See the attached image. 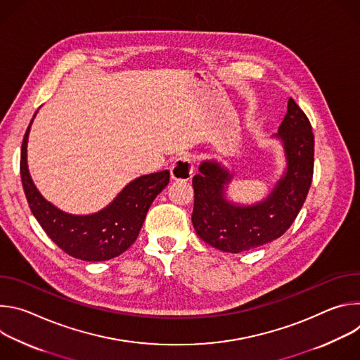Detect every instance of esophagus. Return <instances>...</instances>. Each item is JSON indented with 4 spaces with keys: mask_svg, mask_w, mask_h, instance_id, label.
Returning a JSON list of instances; mask_svg holds the SVG:
<instances>
[{
    "mask_svg": "<svg viewBox=\"0 0 360 360\" xmlns=\"http://www.w3.org/2000/svg\"><path fill=\"white\" fill-rule=\"evenodd\" d=\"M193 174V160L189 155L179 157L171 167V178L174 181H188Z\"/></svg>",
    "mask_w": 360,
    "mask_h": 360,
    "instance_id": "1",
    "label": "esophagus"
}]
</instances>
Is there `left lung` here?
Segmentation results:
<instances>
[{"label": "left lung", "instance_id": "8db88e82", "mask_svg": "<svg viewBox=\"0 0 360 360\" xmlns=\"http://www.w3.org/2000/svg\"><path fill=\"white\" fill-rule=\"evenodd\" d=\"M274 138L282 143L286 168L261 202L228 200L226 188L233 174L215 160L200 162L199 174L192 178V224L208 245L239 253L278 239L293 224L312 184L315 138L309 120L292 98Z\"/></svg>", "mask_w": 360, "mask_h": 360}]
</instances>
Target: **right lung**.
<instances>
[{
  "label": "right lung",
  "mask_w": 360,
  "mask_h": 360,
  "mask_svg": "<svg viewBox=\"0 0 360 360\" xmlns=\"http://www.w3.org/2000/svg\"><path fill=\"white\" fill-rule=\"evenodd\" d=\"M34 118L24 135L20 162L22 188L31 212L45 233L72 258L88 262L115 258L136 240L150 203L169 182V171L131 181L110 205L95 214L64 212L39 193L28 171L27 145Z\"/></svg>",
  "instance_id": "right-lung-1"
}]
</instances>
